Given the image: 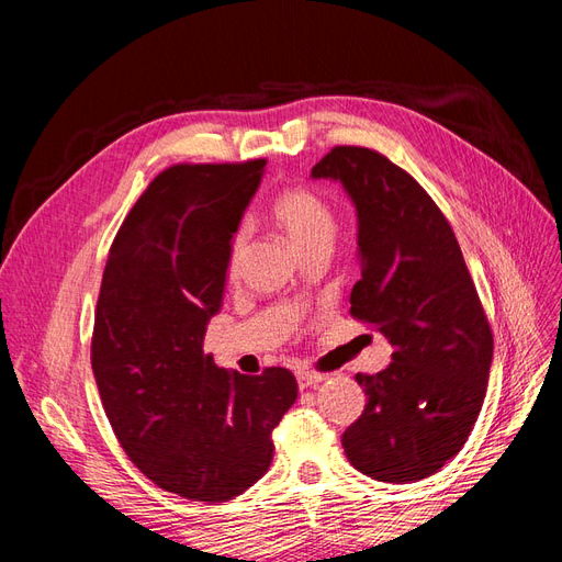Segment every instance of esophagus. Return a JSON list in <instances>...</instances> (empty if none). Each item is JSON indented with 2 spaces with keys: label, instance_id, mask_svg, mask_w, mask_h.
I'll return each instance as SVG.
<instances>
[{
  "label": "esophagus",
  "instance_id": "esophagus-1",
  "mask_svg": "<svg viewBox=\"0 0 562 562\" xmlns=\"http://www.w3.org/2000/svg\"><path fill=\"white\" fill-rule=\"evenodd\" d=\"M326 380V375H321V372H314V370H297V384L300 389L304 386H316L318 382Z\"/></svg>",
  "mask_w": 562,
  "mask_h": 562
}]
</instances>
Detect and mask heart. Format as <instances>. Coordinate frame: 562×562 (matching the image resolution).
I'll use <instances>...</instances> for the list:
<instances>
[{
	"instance_id": "b5f03b06",
	"label": "heart",
	"mask_w": 562,
	"mask_h": 562,
	"mask_svg": "<svg viewBox=\"0 0 562 562\" xmlns=\"http://www.w3.org/2000/svg\"><path fill=\"white\" fill-rule=\"evenodd\" d=\"M271 215L279 223V227L291 236L293 244L304 252L314 248H333L339 220L335 213V206L318 192L310 190V187H285L274 199H271ZM248 236L244 229L232 236L229 244V271H236L246 255Z\"/></svg>"
}]
</instances>
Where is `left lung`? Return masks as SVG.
Listing matches in <instances>:
<instances>
[{
	"instance_id": "1",
	"label": "left lung",
	"mask_w": 562,
	"mask_h": 562,
	"mask_svg": "<svg viewBox=\"0 0 562 562\" xmlns=\"http://www.w3.org/2000/svg\"><path fill=\"white\" fill-rule=\"evenodd\" d=\"M314 178L342 182L359 217L361 279L351 316L394 347L359 372L368 403L342 436L349 462L382 483H415L452 459L483 407L492 330L446 215L424 187L368 147H333Z\"/></svg>"
}]
</instances>
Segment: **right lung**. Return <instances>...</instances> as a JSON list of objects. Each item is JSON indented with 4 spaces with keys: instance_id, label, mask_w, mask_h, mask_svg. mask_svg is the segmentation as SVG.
Here are the masks:
<instances>
[{
    "instance_id": "add662e5",
    "label": "right lung",
    "mask_w": 562,
    "mask_h": 562,
    "mask_svg": "<svg viewBox=\"0 0 562 562\" xmlns=\"http://www.w3.org/2000/svg\"><path fill=\"white\" fill-rule=\"evenodd\" d=\"M265 164L166 168L119 227L100 283L91 368L114 436L151 483L192 502H227L260 481L271 431L297 398L291 370L241 375L203 353Z\"/></svg>"
}]
</instances>
